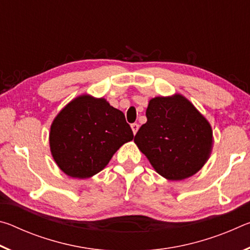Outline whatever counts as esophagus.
I'll list each match as a JSON object with an SVG mask.
<instances>
[{
	"label": "esophagus",
	"instance_id": "obj_1",
	"mask_svg": "<svg viewBox=\"0 0 250 250\" xmlns=\"http://www.w3.org/2000/svg\"><path fill=\"white\" fill-rule=\"evenodd\" d=\"M131 129H132V131H133V134H135L139 130V125L138 124H132V125H131Z\"/></svg>",
	"mask_w": 250,
	"mask_h": 250
}]
</instances>
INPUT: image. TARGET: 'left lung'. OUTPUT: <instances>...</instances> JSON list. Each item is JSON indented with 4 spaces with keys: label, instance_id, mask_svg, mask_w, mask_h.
<instances>
[{
    "label": "left lung",
    "instance_id": "left-lung-1",
    "mask_svg": "<svg viewBox=\"0 0 250 250\" xmlns=\"http://www.w3.org/2000/svg\"><path fill=\"white\" fill-rule=\"evenodd\" d=\"M147 121L134 142L160 175L171 181L195 174L208 159L213 132L208 122L183 96L155 97Z\"/></svg>",
    "mask_w": 250,
    "mask_h": 250
}]
</instances>
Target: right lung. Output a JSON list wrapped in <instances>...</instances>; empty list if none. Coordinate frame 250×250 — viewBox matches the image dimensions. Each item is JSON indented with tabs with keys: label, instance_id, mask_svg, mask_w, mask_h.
<instances>
[{
	"label": "right lung",
	"instance_id": "right-lung-1",
	"mask_svg": "<svg viewBox=\"0 0 250 250\" xmlns=\"http://www.w3.org/2000/svg\"><path fill=\"white\" fill-rule=\"evenodd\" d=\"M132 139L124 112L104 98L84 95L69 103L55 118L49 145L62 172L87 179L103 170L116 151Z\"/></svg>",
	"mask_w": 250,
	"mask_h": 250
}]
</instances>
